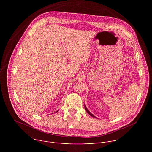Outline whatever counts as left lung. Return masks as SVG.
I'll use <instances>...</instances> for the list:
<instances>
[{"instance_id":"1","label":"left lung","mask_w":152,"mask_h":152,"mask_svg":"<svg viewBox=\"0 0 152 152\" xmlns=\"http://www.w3.org/2000/svg\"><path fill=\"white\" fill-rule=\"evenodd\" d=\"M84 107H85V109H86V111H87V113H88L89 115H90L92 117H93V118H97L95 117L93 114H92L88 110H87V107H86V105H85V104H84Z\"/></svg>"}]
</instances>
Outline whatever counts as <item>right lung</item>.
I'll return each mask as SVG.
<instances>
[{
  "instance_id": "right-lung-1",
  "label": "right lung",
  "mask_w": 152,
  "mask_h": 152,
  "mask_svg": "<svg viewBox=\"0 0 152 152\" xmlns=\"http://www.w3.org/2000/svg\"><path fill=\"white\" fill-rule=\"evenodd\" d=\"M57 111H56V112H57Z\"/></svg>"
}]
</instances>
